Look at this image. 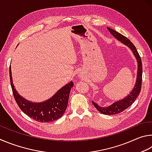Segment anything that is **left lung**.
Wrapping results in <instances>:
<instances>
[{
    "label": "left lung",
    "mask_w": 152,
    "mask_h": 152,
    "mask_svg": "<svg viewBox=\"0 0 152 152\" xmlns=\"http://www.w3.org/2000/svg\"><path fill=\"white\" fill-rule=\"evenodd\" d=\"M108 31L110 32V33L112 35L115 37V38L120 41L124 44L127 45V47H129L132 52L134 53L135 57H136V59L138 64V69H137V76L136 79V83H135V87L134 89L130 93V94L127 96L124 99L118 101V102H115L110 106H108L107 107H101L98 105L97 103L92 102L93 104L94 105L95 108L99 111L100 113L105 115H115L117 113H120L125 110L128 108L133 103H134L135 99H137L138 95H140L141 91V88H142V63L141 57L138 53L136 48L134 46V45L129 41V40L121 34L119 33L118 32L114 31L113 29L107 28Z\"/></svg>",
    "instance_id": "left-lung-1"
}]
</instances>
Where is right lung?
I'll use <instances>...</instances> for the list:
<instances>
[{"mask_svg": "<svg viewBox=\"0 0 152 152\" xmlns=\"http://www.w3.org/2000/svg\"><path fill=\"white\" fill-rule=\"evenodd\" d=\"M9 75L10 86L16 102L21 111L29 118L41 123H47L57 120L62 117L67 107L69 94L71 89L73 87V82L71 81L62 87L47 101L42 103H33L24 99L16 91L12 83L10 66Z\"/></svg>", "mask_w": 152, "mask_h": 152, "instance_id": "add662e5", "label": "right lung"}]
</instances>
